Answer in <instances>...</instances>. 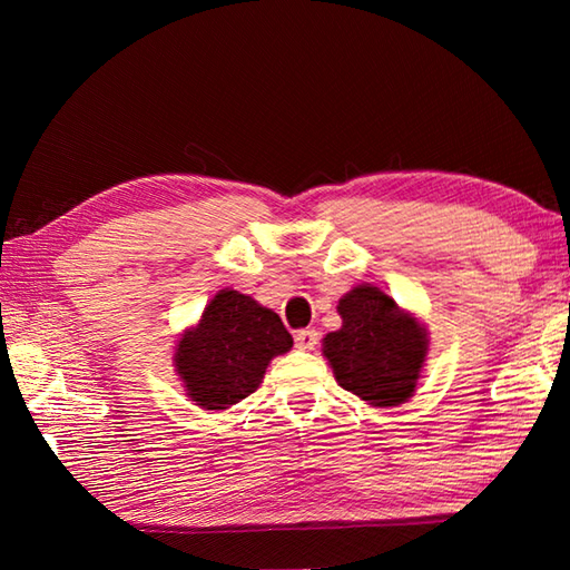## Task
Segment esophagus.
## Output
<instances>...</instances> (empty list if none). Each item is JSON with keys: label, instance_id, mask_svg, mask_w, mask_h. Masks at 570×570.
<instances>
[{"label": "esophagus", "instance_id": "1", "mask_svg": "<svg viewBox=\"0 0 570 570\" xmlns=\"http://www.w3.org/2000/svg\"><path fill=\"white\" fill-rule=\"evenodd\" d=\"M316 345H318V331L304 328V331L296 333V347L298 350H316Z\"/></svg>", "mask_w": 570, "mask_h": 570}]
</instances>
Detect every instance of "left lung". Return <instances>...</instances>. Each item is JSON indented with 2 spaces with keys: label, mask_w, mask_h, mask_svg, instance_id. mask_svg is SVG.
<instances>
[{
  "label": "left lung",
  "mask_w": 570,
  "mask_h": 570,
  "mask_svg": "<svg viewBox=\"0 0 570 570\" xmlns=\"http://www.w3.org/2000/svg\"><path fill=\"white\" fill-rule=\"evenodd\" d=\"M341 331L323 337L337 384L372 406H399L414 396L429 333L377 286H355L337 301Z\"/></svg>",
  "instance_id": "obj_1"
}]
</instances>
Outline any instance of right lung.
I'll return each mask as SVG.
<instances>
[{"label":"right lung","mask_w":570,"mask_h":570,"mask_svg":"<svg viewBox=\"0 0 570 570\" xmlns=\"http://www.w3.org/2000/svg\"><path fill=\"white\" fill-rule=\"evenodd\" d=\"M294 337L272 308L233 288L205 306L200 323L176 345V372L186 394L205 411H225L249 396L272 357L292 350Z\"/></svg>","instance_id":"add662e5"}]
</instances>
